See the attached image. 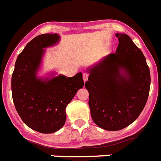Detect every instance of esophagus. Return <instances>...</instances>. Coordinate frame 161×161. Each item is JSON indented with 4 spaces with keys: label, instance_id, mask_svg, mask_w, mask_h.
Here are the masks:
<instances>
[{
    "label": "esophagus",
    "instance_id": "1",
    "mask_svg": "<svg viewBox=\"0 0 161 161\" xmlns=\"http://www.w3.org/2000/svg\"><path fill=\"white\" fill-rule=\"evenodd\" d=\"M88 77H89V74L86 73V72H84V73H83L84 82H86V80H88Z\"/></svg>",
    "mask_w": 161,
    "mask_h": 161
}]
</instances>
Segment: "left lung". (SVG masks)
Wrapping results in <instances>:
<instances>
[{
  "label": "left lung",
  "instance_id": "1",
  "mask_svg": "<svg viewBox=\"0 0 161 161\" xmlns=\"http://www.w3.org/2000/svg\"><path fill=\"white\" fill-rule=\"evenodd\" d=\"M119 44L110 53L87 68L89 106L98 127L117 131L139 116L149 95L151 75L142 52L125 33H116Z\"/></svg>",
  "mask_w": 161,
  "mask_h": 161
}]
</instances>
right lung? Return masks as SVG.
<instances>
[{
  "instance_id": "add662e5",
  "label": "right lung",
  "mask_w": 161,
  "mask_h": 161,
  "mask_svg": "<svg viewBox=\"0 0 161 161\" xmlns=\"http://www.w3.org/2000/svg\"><path fill=\"white\" fill-rule=\"evenodd\" d=\"M57 33L39 35L19 53L11 79L12 97L22 120L42 134L59 130L66 121V108L84 86L82 73L72 77L48 73L38 76L45 49L57 45Z\"/></svg>"
}]
</instances>
